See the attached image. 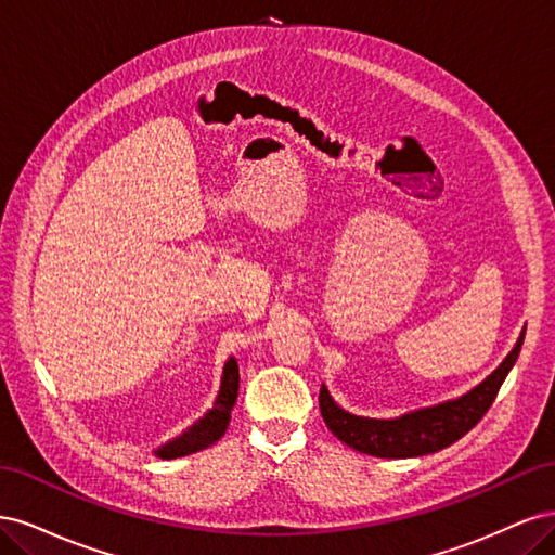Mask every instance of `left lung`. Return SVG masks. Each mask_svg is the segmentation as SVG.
Returning <instances> with one entry per match:
<instances>
[{"instance_id": "8db88e82", "label": "left lung", "mask_w": 555, "mask_h": 555, "mask_svg": "<svg viewBox=\"0 0 555 555\" xmlns=\"http://www.w3.org/2000/svg\"><path fill=\"white\" fill-rule=\"evenodd\" d=\"M524 335L526 328L520 331L518 340L505 357V361H502L483 382H479L475 389H469L459 398L438 402V405L418 408L414 412H405L393 418L359 416L343 410L328 393L326 384H322V391H319V410H322L324 422L335 438L351 449L367 453V456H426V453H435L461 440L463 435L469 428H475L479 418L489 412L502 382H505L518 359Z\"/></svg>"}]
</instances>
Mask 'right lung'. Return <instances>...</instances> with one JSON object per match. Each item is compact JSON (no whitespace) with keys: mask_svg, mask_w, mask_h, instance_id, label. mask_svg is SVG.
<instances>
[{"mask_svg":"<svg viewBox=\"0 0 555 555\" xmlns=\"http://www.w3.org/2000/svg\"><path fill=\"white\" fill-rule=\"evenodd\" d=\"M238 382H241L238 363H236V359L229 357V361L224 363V371H222L220 391H217L212 408L204 416L196 418V422L188 430H182L178 438L157 447L155 456L162 461H173V459L190 456V453H196L201 449H208L210 444L220 440L229 428L231 410H233V405H236Z\"/></svg>","mask_w":555,"mask_h":555,"instance_id":"add662e5","label":"right lung"}]
</instances>
